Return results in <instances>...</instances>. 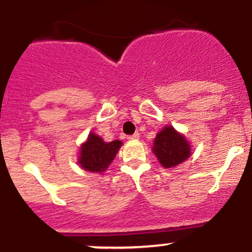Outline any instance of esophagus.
Instances as JSON below:
<instances>
[{
	"label": "esophagus",
	"instance_id": "34e87169",
	"mask_svg": "<svg viewBox=\"0 0 252 252\" xmlns=\"http://www.w3.org/2000/svg\"><path fill=\"white\" fill-rule=\"evenodd\" d=\"M138 138H139V133H138V132H136V133L132 134V136L127 137V139H128V140H137Z\"/></svg>",
	"mask_w": 252,
	"mask_h": 252
}]
</instances>
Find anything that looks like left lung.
Segmentation results:
<instances>
[{"label": "left lung", "mask_w": 252, "mask_h": 252, "mask_svg": "<svg viewBox=\"0 0 252 252\" xmlns=\"http://www.w3.org/2000/svg\"><path fill=\"white\" fill-rule=\"evenodd\" d=\"M153 153L164 168H174L191 156V144L173 126H164L154 139Z\"/></svg>", "instance_id": "8db88e82"}]
</instances>
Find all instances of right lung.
<instances>
[{"label": "right lung", "instance_id": "add662e5", "mask_svg": "<svg viewBox=\"0 0 252 252\" xmlns=\"http://www.w3.org/2000/svg\"><path fill=\"white\" fill-rule=\"evenodd\" d=\"M121 145V140L116 139L108 143L104 142L103 138L90 132L85 142L82 143L79 148L78 163L88 172L103 174V172L107 170L115 158Z\"/></svg>", "mask_w": 252, "mask_h": 252}]
</instances>
